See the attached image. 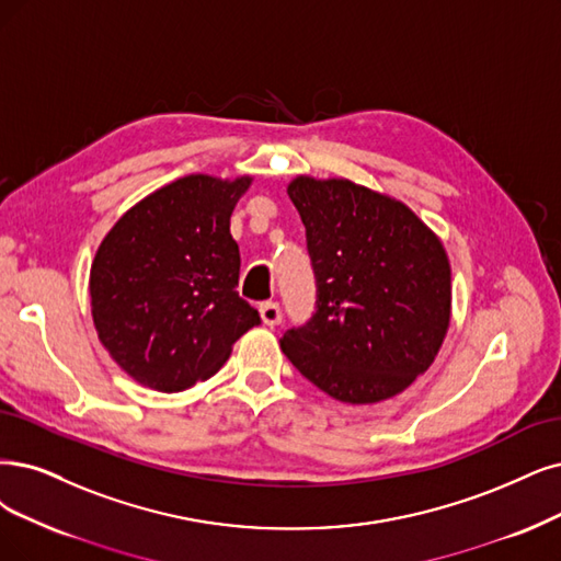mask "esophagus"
Instances as JSON below:
<instances>
[{"mask_svg":"<svg viewBox=\"0 0 561 561\" xmlns=\"http://www.w3.org/2000/svg\"><path fill=\"white\" fill-rule=\"evenodd\" d=\"M261 319L265 325H277L282 321V309L277 302H261Z\"/></svg>","mask_w":561,"mask_h":561,"instance_id":"obj_1","label":"esophagus"}]
</instances>
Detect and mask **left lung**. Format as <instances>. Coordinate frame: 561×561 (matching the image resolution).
<instances>
[{"mask_svg":"<svg viewBox=\"0 0 561 561\" xmlns=\"http://www.w3.org/2000/svg\"><path fill=\"white\" fill-rule=\"evenodd\" d=\"M307 228L319 302L282 351L344 404L400 396L434 363L450 325V261L439 236L388 194L346 178L286 186Z\"/></svg>","mask_w":561,"mask_h":561,"instance_id":"8db88e82","label":"left lung"}]
</instances>
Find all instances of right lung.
Wrapping results in <instances>:
<instances>
[{
	"label": "right lung",
	"mask_w": 561,
	"mask_h": 561,
	"mask_svg": "<svg viewBox=\"0 0 561 561\" xmlns=\"http://www.w3.org/2000/svg\"><path fill=\"white\" fill-rule=\"evenodd\" d=\"M252 182L178 178L131 205L101 240L90 267L92 321L136 383L178 392L210 379L259 323L236 291L240 249L231 236Z\"/></svg>",
	"instance_id": "add662e5"
}]
</instances>
